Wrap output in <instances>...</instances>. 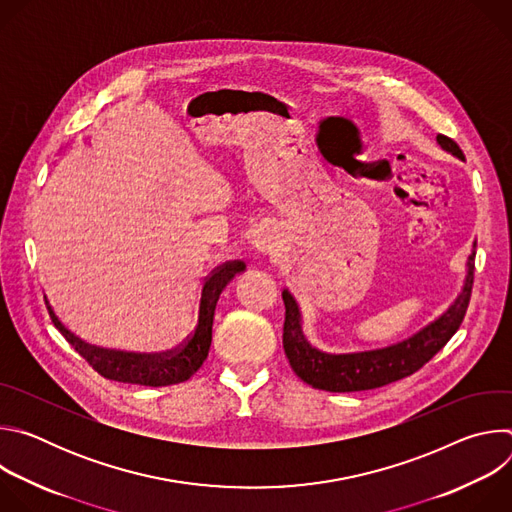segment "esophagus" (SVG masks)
Segmentation results:
<instances>
[{
  "mask_svg": "<svg viewBox=\"0 0 512 512\" xmlns=\"http://www.w3.org/2000/svg\"><path fill=\"white\" fill-rule=\"evenodd\" d=\"M255 249H257L261 255H265V257H277V255L281 253V249H283L279 231H277L275 227L263 229V231L257 235V239H255Z\"/></svg>",
  "mask_w": 512,
  "mask_h": 512,
  "instance_id": "34e87169",
  "label": "esophagus"
}]
</instances>
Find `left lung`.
<instances>
[{
	"label": "left lung",
	"instance_id": "8db88e82",
	"mask_svg": "<svg viewBox=\"0 0 512 512\" xmlns=\"http://www.w3.org/2000/svg\"><path fill=\"white\" fill-rule=\"evenodd\" d=\"M440 148L450 152L452 156L464 160L460 145L448 135L435 137ZM476 247V245H474ZM474 257L476 251L468 257L466 279L462 291L454 304L425 328L415 332L413 336L385 346L377 350L364 352H346V354H330L316 346H312L302 330V314L298 302L287 289L281 291L285 304V322H283V350L294 373L314 389L330 391V393H352V391H369L399 379H405L419 371L433 354L440 352L448 340L460 328L474 283Z\"/></svg>",
	"mask_w": 512,
	"mask_h": 512
}]
</instances>
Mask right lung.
<instances>
[{"label":"right lung","instance_id":"1","mask_svg":"<svg viewBox=\"0 0 512 512\" xmlns=\"http://www.w3.org/2000/svg\"><path fill=\"white\" fill-rule=\"evenodd\" d=\"M245 271L243 261H229L216 267L202 285L200 296V312L194 334L176 350L160 352V354H135L93 346L79 336L72 334L64 324L56 318L52 306L46 302L48 314L58 328V332L66 338V342L75 348L91 367L105 379L117 383H131L143 387H168L188 381L208 356V348L212 342V320L218 298H221L227 283Z\"/></svg>","mask_w":512,"mask_h":512}]
</instances>
